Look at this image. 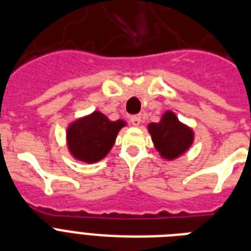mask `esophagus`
<instances>
[{
    "label": "esophagus",
    "instance_id": "esophagus-1",
    "mask_svg": "<svg viewBox=\"0 0 251 251\" xmlns=\"http://www.w3.org/2000/svg\"><path fill=\"white\" fill-rule=\"evenodd\" d=\"M141 115H133L131 118V123L135 126V127H137V126H140L141 124Z\"/></svg>",
    "mask_w": 251,
    "mask_h": 251
}]
</instances>
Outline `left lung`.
I'll return each instance as SVG.
<instances>
[{
  "label": "left lung",
  "mask_w": 251,
  "mask_h": 251,
  "mask_svg": "<svg viewBox=\"0 0 251 251\" xmlns=\"http://www.w3.org/2000/svg\"><path fill=\"white\" fill-rule=\"evenodd\" d=\"M149 133L155 149L166 159H175L193 144V131L179 122L172 111H166L159 123H150Z\"/></svg>",
  "instance_id": "left-lung-1"
}]
</instances>
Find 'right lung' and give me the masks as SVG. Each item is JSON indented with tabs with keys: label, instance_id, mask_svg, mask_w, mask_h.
<instances>
[{
	"label": "right lung",
	"instance_id": "obj_1",
	"mask_svg": "<svg viewBox=\"0 0 251 251\" xmlns=\"http://www.w3.org/2000/svg\"><path fill=\"white\" fill-rule=\"evenodd\" d=\"M124 126V120L111 122L100 111L75 120L67 128L70 153L74 158L85 163L101 160L111 150L118 132Z\"/></svg>",
	"mask_w": 251,
	"mask_h": 251
}]
</instances>
